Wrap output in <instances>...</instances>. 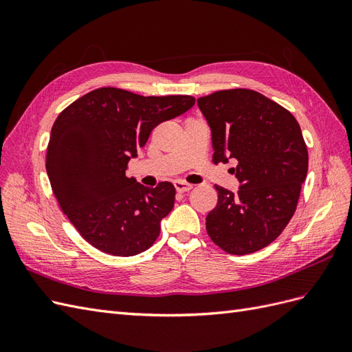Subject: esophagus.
Masks as SVG:
<instances>
[{
	"instance_id": "1",
	"label": "esophagus",
	"mask_w": 352,
	"mask_h": 352,
	"mask_svg": "<svg viewBox=\"0 0 352 352\" xmlns=\"http://www.w3.org/2000/svg\"><path fill=\"white\" fill-rule=\"evenodd\" d=\"M175 188H176L177 192L184 194V192H189V190L192 189V185H189V184H186V182H182V180H176V182H175Z\"/></svg>"
}]
</instances>
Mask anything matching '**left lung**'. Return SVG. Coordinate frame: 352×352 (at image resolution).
I'll return each instance as SVG.
<instances>
[{
    "mask_svg": "<svg viewBox=\"0 0 352 352\" xmlns=\"http://www.w3.org/2000/svg\"><path fill=\"white\" fill-rule=\"evenodd\" d=\"M197 104L210 126L214 163H238L232 168L236 192L216 186L208 235L229 254L258 251L280 235L296 210L308 170L301 127L282 105L251 89L217 91Z\"/></svg>",
    "mask_w": 352,
    "mask_h": 352,
    "instance_id": "obj_1",
    "label": "left lung"
}]
</instances>
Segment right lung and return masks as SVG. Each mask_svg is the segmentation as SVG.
<instances>
[{
  "label": "right lung",
  "mask_w": 352,
  "mask_h": 352,
  "mask_svg": "<svg viewBox=\"0 0 352 352\" xmlns=\"http://www.w3.org/2000/svg\"><path fill=\"white\" fill-rule=\"evenodd\" d=\"M189 95L142 97L100 88L83 95L52 126L47 173L61 210L92 247L117 257L144 252L173 210L176 189L155 188L126 176L160 123L192 109Z\"/></svg>",
  "instance_id": "1"
}]
</instances>
